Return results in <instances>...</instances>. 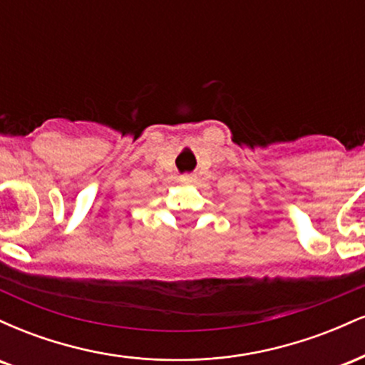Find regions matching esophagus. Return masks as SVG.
I'll return each mask as SVG.
<instances>
[{
    "label": "esophagus",
    "mask_w": 365,
    "mask_h": 365,
    "mask_svg": "<svg viewBox=\"0 0 365 365\" xmlns=\"http://www.w3.org/2000/svg\"><path fill=\"white\" fill-rule=\"evenodd\" d=\"M180 182H182V183H195L197 177L194 173H183V175H180Z\"/></svg>",
    "instance_id": "esophagus-1"
}]
</instances>
